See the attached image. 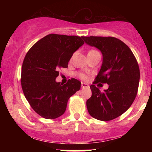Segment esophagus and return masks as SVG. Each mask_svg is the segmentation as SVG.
I'll return each instance as SVG.
<instances>
[{
    "instance_id": "34e87169",
    "label": "esophagus",
    "mask_w": 152,
    "mask_h": 152,
    "mask_svg": "<svg viewBox=\"0 0 152 152\" xmlns=\"http://www.w3.org/2000/svg\"><path fill=\"white\" fill-rule=\"evenodd\" d=\"M88 85L86 83H81V88H88Z\"/></svg>"
}]
</instances>
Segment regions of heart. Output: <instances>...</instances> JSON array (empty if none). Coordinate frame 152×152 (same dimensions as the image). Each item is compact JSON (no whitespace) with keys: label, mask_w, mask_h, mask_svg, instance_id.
<instances>
[{"label":"heart","mask_w":152,"mask_h":152,"mask_svg":"<svg viewBox=\"0 0 152 152\" xmlns=\"http://www.w3.org/2000/svg\"><path fill=\"white\" fill-rule=\"evenodd\" d=\"M79 77L82 78V79H86V75L83 74H79Z\"/></svg>","instance_id":"b5f03b06"}]
</instances>
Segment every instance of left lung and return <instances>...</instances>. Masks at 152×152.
<instances>
[{
  "instance_id": "8db88e82",
  "label": "left lung",
  "mask_w": 152,
  "mask_h": 152,
  "mask_svg": "<svg viewBox=\"0 0 152 152\" xmlns=\"http://www.w3.org/2000/svg\"><path fill=\"white\" fill-rule=\"evenodd\" d=\"M86 44L102 52V65L93 84L86 106L92 117L107 121L121 116L132 106L137 94L140 71L135 56L126 44L114 37L83 36ZM109 84L102 92L94 84Z\"/></svg>"
}]
</instances>
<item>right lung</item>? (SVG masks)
Segmentation results:
<instances>
[{
	"mask_svg": "<svg viewBox=\"0 0 152 152\" xmlns=\"http://www.w3.org/2000/svg\"><path fill=\"white\" fill-rule=\"evenodd\" d=\"M76 36L49 34L26 53L21 69V86L32 109L42 117L53 119L63 115L69 99L81 88V82L71 78L66 84L56 81L59 69L68 63L84 41Z\"/></svg>",
	"mask_w": 152,
	"mask_h": 152,
	"instance_id": "add662e5",
	"label": "right lung"
}]
</instances>
